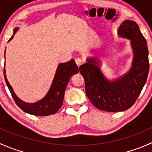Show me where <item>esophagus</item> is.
I'll use <instances>...</instances> for the list:
<instances>
[{"instance_id": "obj_1", "label": "esophagus", "mask_w": 152, "mask_h": 152, "mask_svg": "<svg viewBox=\"0 0 152 152\" xmlns=\"http://www.w3.org/2000/svg\"><path fill=\"white\" fill-rule=\"evenodd\" d=\"M76 64L78 67H79L82 64V60L80 58H77V59H76Z\"/></svg>"}]
</instances>
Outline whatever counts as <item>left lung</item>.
Listing matches in <instances>:
<instances>
[{
    "instance_id": "1",
    "label": "left lung",
    "mask_w": 152,
    "mask_h": 152,
    "mask_svg": "<svg viewBox=\"0 0 152 152\" xmlns=\"http://www.w3.org/2000/svg\"><path fill=\"white\" fill-rule=\"evenodd\" d=\"M118 34L130 39L133 59L129 71L114 80H109L101 70L102 62L96 55L87 58V62L79 67L90 102L99 110L112 113L124 111L134 104L146 82L149 70L147 42L138 25L133 20H124Z\"/></svg>"
}]
</instances>
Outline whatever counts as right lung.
<instances>
[{"instance_id":"right-lung-1","label":"right lung","mask_w":152,"mask_h":152,"mask_svg":"<svg viewBox=\"0 0 152 152\" xmlns=\"http://www.w3.org/2000/svg\"><path fill=\"white\" fill-rule=\"evenodd\" d=\"M18 29L19 28L18 27L14 29L13 35L9 39V42L13 39L14 35L16 34ZM78 73H79V67L76 65L74 59H71L65 63L59 64L51 86L45 97L34 103H27L17 96L12 89V87L9 83L6 75L5 64H4V70L6 83L15 103L25 113L36 116L50 115L56 113L60 109L63 104L64 95L69 80L72 76Z\"/></svg>"}]
</instances>
